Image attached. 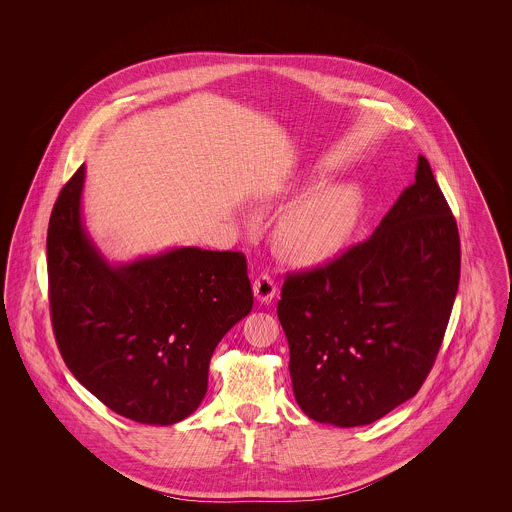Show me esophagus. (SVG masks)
I'll return each mask as SVG.
<instances>
[{
	"mask_svg": "<svg viewBox=\"0 0 512 512\" xmlns=\"http://www.w3.org/2000/svg\"><path fill=\"white\" fill-rule=\"evenodd\" d=\"M253 293L257 297V301L261 303H270L276 295V284L268 274H259L253 282Z\"/></svg>",
	"mask_w": 512,
	"mask_h": 512,
	"instance_id": "1",
	"label": "esophagus"
}]
</instances>
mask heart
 Listing matches in <instances>:
<instances>
[{"instance_id":"heart-1","label":"heart","mask_w":512,"mask_h":512,"mask_svg":"<svg viewBox=\"0 0 512 512\" xmlns=\"http://www.w3.org/2000/svg\"><path fill=\"white\" fill-rule=\"evenodd\" d=\"M363 211L355 184H334L299 199L282 217L276 242L293 263L318 265L338 255L353 236Z\"/></svg>"}]
</instances>
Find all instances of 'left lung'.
<instances>
[{
	"instance_id": "8db88e82",
	"label": "left lung",
	"mask_w": 512,
	"mask_h": 512,
	"mask_svg": "<svg viewBox=\"0 0 512 512\" xmlns=\"http://www.w3.org/2000/svg\"><path fill=\"white\" fill-rule=\"evenodd\" d=\"M459 278L457 220L420 155L413 184L368 240L284 280L278 318L301 411L353 428L414 397L438 357Z\"/></svg>"
}]
</instances>
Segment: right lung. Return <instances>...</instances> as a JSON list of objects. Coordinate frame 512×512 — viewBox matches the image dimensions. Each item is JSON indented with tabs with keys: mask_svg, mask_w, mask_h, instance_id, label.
I'll use <instances>...</instances> for the list:
<instances>
[{
	"mask_svg": "<svg viewBox=\"0 0 512 512\" xmlns=\"http://www.w3.org/2000/svg\"><path fill=\"white\" fill-rule=\"evenodd\" d=\"M84 165L57 197L48 226L51 324L74 378L121 416L169 426L207 393L224 334L253 307L240 251L176 247L109 265L84 230Z\"/></svg>",
	"mask_w": 512,
	"mask_h": 512,
	"instance_id": "1",
	"label": "right lung"
}]
</instances>
